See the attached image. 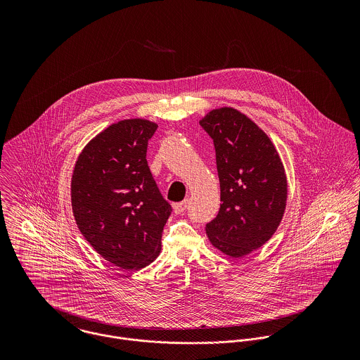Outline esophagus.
Segmentation results:
<instances>
[{
  "mask_svg": "<svg viewBox=\"0 0 360 360\" xmlns=\"http://www.w3.org/2000/svg\"><path fill=\"white\" fill-rule=\"evenodd\" d=\"M188 204H190V200H184L183 202L174 204V213H177V214L184 213V212H186V209H187V206H188Z\"/></svg>",
  "mask_w": 360,
  "mask_h": 360,
  "instance_id": "34e87169",
  "label": "esophagus"
}]
</instances>
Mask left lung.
Masks as SVG:
<instances>
[{
  "label": "left lung",
  "instance_id": "8db88e82",
  "mask_svg": "<svg viewBox=\"0 0 360 360\" xmlns=\"http://www.w3.org/2000/svg\"><path fill=\"white\" fill-rule=\"evenodd\" d=\"M200 124L213 140L220 209L206 223L217 250L240 257L260 248L277 230L287 201V179L270 139L241 112L221 108Z\"/></svg>",
  "mask_w": 360,
  "mask_h": 360
}]
</instances>
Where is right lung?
Masks as SVG:
<instances>
[{
    "mask_svg": "<svg viewBox=\"0 0 360 360\" xmlns=\"http://www.w3.org/2000/svg\"><path fill=\"white\" fill-rule=\"evenodd\" d=\"M156 127L143 119L109 126L83 150L72 176L79 230L101 257L122 269H140L158 257L172 213L147 162Z\"/></svg>",
    "mask_w": 360,
    "mask_h": 360,
    "instance_id": "right-lung-1",
    "label": "right lung"
}]
</instances>
